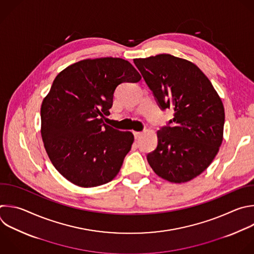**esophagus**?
<instances>
[{"mask_svg":"<svg viewBox=\"0 0 254 254\" xmlns=\"http://www.w3.org/2000/svg\"><path fill=\"white\" fill-rule=\"evenodd\" d=\"M142 131H133V135L135 138H139L142 135Z\"/></svg>","mask_w":254,"mask_h":254,"instance_id":"esophagus-1","label":"esophagus"}]
</instances>
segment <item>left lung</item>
Here are the masks:
<instances>
[{
  "label": "left lung",
  "instance_id": "8db88e82",
  "mask_svg": "<svg viewBox=\"0 0 254 254\" xmlns=\"http://www.w3.org/2000/svg\"><path fill=\"white\" fill-rule=\"evenodd\" d=\"M161 111L174 119L157 131V146L146 155L153 172L181 184L205 171L222 142L224 109L207 76L192 63L161 54L134 59Z\"/></svg>",
  "mask_w": 254,
  "mask_h": 254
}]
</instances>
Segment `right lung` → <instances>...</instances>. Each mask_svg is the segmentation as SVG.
<instances>
[{"label":"right lung","instance_id":"1","mask_svg":"<svg viewBox=\"0 0 254 254\" xmlns=\"http://www.w3.org/2000/svg\"><path fill=\"white\" fill-rule=\"evenodd\" d=\"M141 76L120 58L77 62L55 78L41 108L42 138L56 170L81 188L108 184L119 174L133 134L106 125L117 87Z\"/></svg>","mask_w":254,"mask_h":254}]
</instances>
